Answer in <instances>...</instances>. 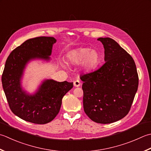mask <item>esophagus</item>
Returning a JSON list of instances; mask_svg holds the SVG:
<instances>
[{
	"label": "esophagus",
	"instance_id": "34e87169",
	"mask_svg": "<svg viewBox=\"0 0 151 151\" xmlns=\"http://www.w3.org/2000/svg\"><path fill=\"white\" fill-rule=\"evenodd\" d=\"M73 84H74V86H75V87H78L81 84V82H80L79 80H76V81H75V82H74Z\"/></svg>",
	"mask_w": 151,
	"mask_h": 151
}]
</instances>
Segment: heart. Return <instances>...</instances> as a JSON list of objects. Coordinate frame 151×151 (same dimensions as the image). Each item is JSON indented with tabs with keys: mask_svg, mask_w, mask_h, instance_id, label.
Masks as SVG:
<instances>
[{
	"mask_svg": "<svg viewBox=\"0 0 151 151\" xmlns=\"http://www.w3.org/2000/svg\"><path fill=\"white\" fill-rule=\"evenodd\" d=\"M67 58L69 63L73 65H77L82 63V68L86 71L95 69L100 61L98 52L83 47L73 50L69 53Z\"/></svg>",
	"mask_w": 151,
	"mask_h": 151,
	"instance_id": "1",
	"label": "heart"
}]
</instances>
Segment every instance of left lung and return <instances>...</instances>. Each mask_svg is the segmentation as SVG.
<instances>
[{
  "label": "left lung",
  "mask_w": 151,
  "mask_h": 151,
  "mask_svg": "<svg viewBox=\"0 0 151 151\" xmlns=\"http://www.w3.org/2000/svg\"><path fill=\"white\" fill-rule=\"evenodd\" d=\"M105 49V63L82 75L85 113L93 122L113 123L130 110L139 84L134 59L111 38H99Z\"/></svg>",
  "instance_id": "1"
}]
</instances>
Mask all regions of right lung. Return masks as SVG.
I'll list each match as a JSON object with an SVG mask.
<instances>
[{"label":"right lung","instance_id":"right-lung-1","mask_svg":"<svg viewBox=\"0 0 151 151\" xmlns=\"http://www.w3.org/2000/svg\"><path fill=\"white\" fill-rule=\"evenodd\" d=\"M54 37H39L27 40L14 49L7 58L2 75V84L12 113L29 122L44 124L55 119L60 112L62 98L73 87V82L45 80L37 91L29 95L21 85L23 70L35 59L48 61Z\"/></svg>","mask_w":151,"mask_h":151}]
</instances>
